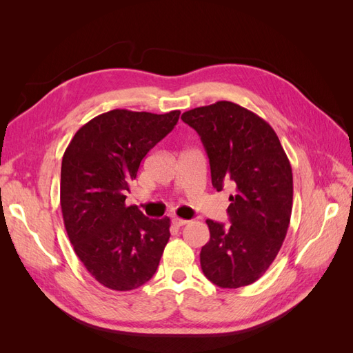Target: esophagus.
Listing matches in <instances>:
<instances>
[{"mask_svg":"<svg viewBox=\"0 0 353 353\" xmlns=\"http://www.w3.org/2000/svg\"><path fill=\"white\" fill-rule=\"evenodd\" d=\"M172 223H174V227L179 228V227H184L185 223H188V221L181 219V218H174V219H172Z\"/></svg>","mask_w":353,"mask_h":353,"instance_id":"obj_1","label":"esophagus"}]
</instances>
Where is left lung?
<instances>
[{"label":"left lung","mask_w":353,"mask_h":353,"mask_svg":"<svg viewBox=\"0 0 353 353\" xmlns=\"http://www.w3.org/2000/svg\"><path fill=\"white\" fill-rule=\"evenodd\" d=\"M200 135L212 185L234 190L230 227L208 219L210 240L200 252L206 279L222 288L259 280L279 254L290 223L293 174L271 125L231 101H216L181 116Z\"/></svg>","instance_id":"left-lung-1"}]
</instances>
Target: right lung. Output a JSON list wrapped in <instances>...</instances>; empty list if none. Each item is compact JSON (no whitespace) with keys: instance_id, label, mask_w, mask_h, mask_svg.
<instances>
[{"instance_id":"right-lung-1","label":"right lung","mask_w":353,"mask_h":353,"mask_svg":"<svg viewBox=\"0 0 353 353\" xmlns=\"http://www.w3.org/2000/svg\"><path fill=\"white\" fill-rule=\"evenodd\" d=\"M165 114L114 109L79 128L61 160L60 206L74 253L101 285L134 290L154 275L170 237V219H150L126 191L141 160L174 130Z\"/></svg>"}]
</instances>
